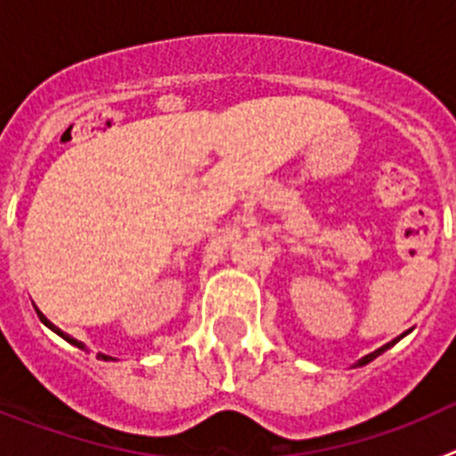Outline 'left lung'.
<instances>
[{
  "instance_id": "1",
  "label": "left lung",
  "mask_w": 456,
  "mask_h": 456,
  "mask_svg": "<svg viewBox=\"0 0 456 456\" xmlns=\"http://www.w3.org/2000/svg\"><path fill=\"white\" fill-rule=\"evenodd\" d=\"M404 336H406V333H402V336H400V338H404ZM400 338H395V340H390V342H388V345H384V347H379V349H377V352H372V354H368V356H363V358H361V361H358V363H356V365H368V363H370V361H374V358H377V356H379V354H384V352H386V349H390V347H393L395 342L400 340Z\"/></svg>"
}]
</instances>
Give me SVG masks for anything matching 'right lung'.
Listing matches in <instances>:
<instances>
[{"label": "right lung", "mask_w": 456, "mask_h": 456, "mask_svg": "<svg viewBox=\"0 0 456 456\" xmlns=\"http://www.w3.org/2000/svg\"><path fill=\"white\" fill-rule=\"evenodd\" d=\"M36 313H38L40 322H43V324H45V326H50L52 331H54V333H59V336H61L63 340H68V342H70V345H75V347H79V349H84V352H86V347H84V342L75 340V338H72V336H68V333H63L61 329H59V326H54V324H52V322L47 320V317L43 315V313H40V310H36ZM98 358H102V361H111V356H104V354H98Z\"/></svg>", "instance_id": "1"}]
</instances>
